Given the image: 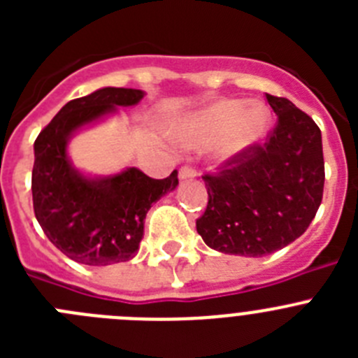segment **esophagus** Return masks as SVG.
<instances>
[{
    "label": "esophagus",
    "mask_w": 358,
    "mask_h": 358,
    "mask_svg": "<svg viewBox=\"0 0 358 358\" xmlns=\"http://www.w3.org/2000/svg\"><path fill=\"white\" fill-rule=\"evenodd\" d=\"M195 176H197V172H195L192 166H182V169L179 170V179H181V181H189V179H195Z\"/></svg>",
    "instance_id": "34e87169"
}]
</instances>
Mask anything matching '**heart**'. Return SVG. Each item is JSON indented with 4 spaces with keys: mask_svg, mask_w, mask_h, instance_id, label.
<instances>
[{
    "mask_svg": "<svg viewBox=\"0 0 358 358\" xmlns=\"http://www.w3.org/2000/svg\"><path fill=\"white\" fill-rule=\"evenodd\" d=\"M273 123V110L262 100L217 98L188 116L179 138L189 148H211L217 163H231L260 143Z\"/></svg>",
    "mask_w": 358,
    "mask_h": 358,
    "instance_id": "obj_1",
    "label": "heart"
}]
</instances>
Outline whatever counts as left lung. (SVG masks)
<instances>
[{
  "instance_id": "obj_1",
  "label": "left lung",
  "mask_w": 358,
  "mask_h": 358,
  "mask_svg": "<svg viewBox=\"0 0 358 358\" xmlns=\"http://www.w3.org/2000/svg\"><path fill=\"white\" fill-rule=\"evenodd\" d=\"M278 125L218 176H204L208 206L197 233L224 255L262 258L303 235L322 199L321 131L290 100L267 94Z\"/></svg>"
}]
</instances>
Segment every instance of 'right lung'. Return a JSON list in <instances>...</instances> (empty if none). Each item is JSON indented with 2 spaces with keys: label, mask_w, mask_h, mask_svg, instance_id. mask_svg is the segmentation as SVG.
Listing matches in <instances>:
<instances>
[{
  "label": "right lung",
  "mask_w": 358,
  "mask_h": 358,
  "mask_svg": "<svg viewBox=\"0 0 358 358\" xmlns=\"http://www.w3.org/2000/svg\"><path fill=\"white\" fill-rule=\"evenodd\" d=\"M145 91L102 87L66 103L34 143L31 197L44 235L68 258L84 265L132 260L143 238L147 211L179 185L177 170L152 179L136 166L109 176L85 173L73 164V136L116 116L120 107L143 100Z\"/></svg>",
  "instance_id": "right-lung-1"
}]
</instances>
